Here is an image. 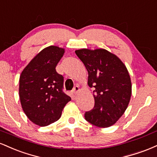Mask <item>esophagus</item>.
I'll return each mask as SVG.
<instances>
[{
	"instance_id": "34e87169",
	"label": "esophagus",
	"mask_w": 157,
	"mask_h": 157,
	"mask_svg": "<svg viewBox=\"0 0 157 157\" xmlns=\"http://www.w3.org/2000/svg\"><path fill=\"white\" fill-rule=\"evenodd\" d=\"M79 91H80V88H79V86H75V87H74V89H73L74 94H77L79 92Z\"/></svg>"
}]
</instances>
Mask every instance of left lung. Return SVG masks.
<instances>
[{"instance_id": "1", "label": "left lung", "mask_w": 157, "mask_h": 157, "mask_svg": "<svg viewBox=\"0 0 157 157\" xmlns=\"http://www.w3.org/2000/svg\"><path fill=\"white\" fill-rule=\"evenodd\" d=\"M89 73L88 84L93 91L94 106L85 113L92 125L107 128L122 117L131 96L130 75L123 63L107 50H76Z\"/></svg>"}]
</instances>
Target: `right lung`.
<instances>
[{
	"label": "right lung",
	"instance_id": "obj_1",
	"mask_svg": "<svg viewBox=\"0 0 157 157\" xmlns=\"http://www.w3.org/2000/svg\"><path fill=\"white\" fill-rule=\"evenodd\" d=\"M64 49L50 46L37 54L23 69L19 80V96L27 117L40 126L58 120L71 97L63 91V77L56 66Z\"/></svg>",
	"mask_w": 157,
	"mask_h": 157
}]
</instances>
